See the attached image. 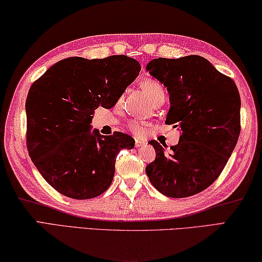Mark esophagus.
Returning <instances> with one entry per match:
<instances>
[{
  "instance_id": "34e87169",
  "label": "esophagus",
  "mask_w": 262,
  "mask_h": 262,
  "mask_svg": "<svg viewBox=\"0 0 262 262\" xmlns=\"http://www.w3.org/2000/svg\"><path fill=\"white\" fill-rule=\"evenodd\" d=\"M135 145H136V147H144V146L146 145V141H144V140H140V139H136V143H135Z\"/></svg>"
}]
</instances>
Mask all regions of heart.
I'll return each mask as SVG.
<instances>
[{
	"mask_svg": "<svg viewBox=\"0 0 262 262\" xmlns=\"http://www.w3.org/2000/svg\"><path fill=\"white\" fill-rule=\"evenodd\" d=\"M140 87L153 103L157 102V101L160 99H164V96H166V92H164V89L161 82L158 81L157 79H153V78L144 79L140 82ZM147 126L148 125L146 123H140V122L128 123V128H130L136 136H143Z\"/></svg>",
	"mask_w": 262,
	"mask_h": 262,
	"instance_id": "b5f03b06",
	"label": "heart"
}]
</instances>
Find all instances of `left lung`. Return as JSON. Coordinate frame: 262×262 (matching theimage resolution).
Masks as SVG:
<instances>
[{
  "instance_id": "left-lung-1",
  "label": "left lung",
  "mask_w": 262,
  "mask_h": 262,
  "mask_svg": "<svg viewBox=\"0 0 262 262\" xmlns=\"http://www.w3.org/2000/svg\"><path fill=\"white\" fill-rule=\"evenodd\" d=\"M146 70L167 87L170 109L166 123L182 131L170 152L157 140L149 141L157 158L146 173L164 195H194L216 181L237 144L239 92L231 78L198 55L154 58Z\"/></svg>"
}]
</instances>
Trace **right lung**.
Here are the masks:
<instances>
[{"mask_svg":"<svg viewBox=\"0 0 262 262\" xmlns=\"http://www.w3.org/2000/svg\"><path fill=\"white\" fill-rule=\"evenodd\" d=\"M140 64L125 55L69 57L32 84L26 99V144L46 182L72 199L95 198L108 189L119 150L135 139L91 132L94 110L113 108L138 77Z\"/></svg>","mask_w":262,"mask_h":262,"instance_id":"obj_1","label":"right lung"}]
</instances>
